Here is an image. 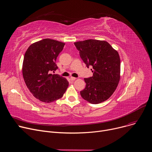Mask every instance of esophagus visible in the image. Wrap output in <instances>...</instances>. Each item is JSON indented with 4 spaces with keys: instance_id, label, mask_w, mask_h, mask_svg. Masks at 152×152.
I'll list each match as a JSON object with an SVG mask.
<instances>
[{
    "instance_id": "esophagus-1",
    "label": "esophagus",
    "mask_w": 152,
    "mask_h": 152,
    "mask_svg": "<svg viewBox=\"0 0 152 152\" xmlns=\"http://www.w3.org/2000/svg\"><path fill=\"white\" fill-rule=\"evenodd\" d=\"M76 79V78H75V77H70V80H72V81H74Z\"/></svg>"
}]
</instances>
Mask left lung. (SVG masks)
Returning <instances> with one entry per match:
<instances>
[{
  "label": "left lung",
  "mask_w": 152,
  "mask_h": 152,
  "mask_svg": "<svg viewBox=\"0 0 152 152\" xmlns=\"http://www.w3.org/2000/svg\"><path fill=\"white\" fill-rule=\"evenodd\" d=\"M93 76L84 78L86 86L82 97L91 104L102 103L114 92L120 80L121 61L117 50L106 41L88 39L74 43Z\"/></svg>",
  "instance_id": "1"
}]
</instances>
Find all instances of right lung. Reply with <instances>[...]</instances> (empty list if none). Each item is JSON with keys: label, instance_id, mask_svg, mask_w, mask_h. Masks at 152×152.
<instances>
[{"label": "right lung", "instance_id": "obj_1", "mask_svg": "<svg viewBox=\"0 0 152 152\" xmlns=\"http://www.w3.org/2000/svg\"><path fill=\"white\" fill-rule=\"evenodd\" d=\"M65 43L50 39H42L28 48L23 62V77L33 95L42 102L51 103L61 98L69 82L58 74H53L58 67L57 57Z\"/></svg>", "mask_w": 152, "mask_h": 152}]
</instances>
